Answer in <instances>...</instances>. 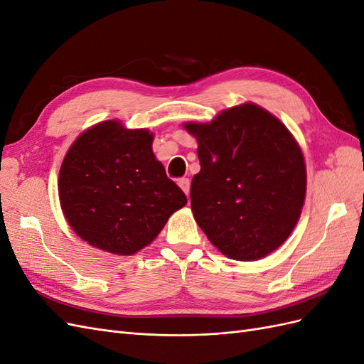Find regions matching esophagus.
I'll return each instance as SVG.
<instances>
[{
    "instance_id": "esophagus-1",
    "label": "esophagus",
    "mask_w": 364,
    "mask_h": 364,
    "mask_svg": "<svg viewBox=\"0 0 364 364\" xmlns=\"http://www.w3.org/2000/svg\"><path fill=\"white\" fill-rule=\"evenodd\" d=\"M179 186L182 188V191L188 196L190 194V185H191V182H190V179H186V178H182V179H179Z\"/></svg>"
}]
</instances>
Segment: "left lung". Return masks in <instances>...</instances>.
Here are the masks:
<instances>
[{
  "label": "left lung",
  "instance_id": "obj_1",
  "mask_svg": "<svg viewBox=\"0 0 364 364\" xmlns=\"http://www.w3.org/2000/svg\"><path fill=\"white\" fill-rule=\"evenodd\" d=\"M185 129L200 161L191 209L209 241L237 261L277 250L299 220L306 191L304 155L289 129L253 103Z\"/></svg>",
  "mask_w": 364,
  "mask_h": 364
}]
</instances>
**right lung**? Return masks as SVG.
I'll return each mask as SVG.
<instances>
[{"mask_svg": "<svg viewBox=\"0 0 364 364\" xmlns=\"http://www.w3.org/2000/svg\"><path fill=\"white\" fill-rule=\"evenodd\" d=\"M147 129L109 119L85 130L65 155L59 199L65 218L87 245L134 255L158 237L186 196L165 174Z\"/></svg>", "mask_w": 364, "mask_h": 364, "instance_id": "add662e5", "label": "right lung"}]
</instances>
